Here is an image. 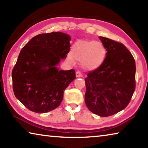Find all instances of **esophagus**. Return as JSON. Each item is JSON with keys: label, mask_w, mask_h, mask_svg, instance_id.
<instances>
[{"label": "esophagus", "mask_w": 148, "mask_h": 148, "mask_svg": "<svg viewBox=\"0 0 148 148\" xmlns=\"http://www.w3.org/2000/svg\"><path fill=\"white\" fill-rule=\"evenodd\" d=\"M76 77H82V73H81V72H80L79 71H77V72H76Z\"/></svg>", "instance_id": "esophagus-1"}]
</instances>
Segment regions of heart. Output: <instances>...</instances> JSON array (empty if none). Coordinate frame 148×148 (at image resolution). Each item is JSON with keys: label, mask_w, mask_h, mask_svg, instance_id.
<instances>
[{"label": "heart", "mask_w": 148, "mask_h": 148, "mask_svg": "<svg viewBox=\"0 0 148 148\" xmlns=\"http://www.w3.org/2000/svg\"><path fill=\"white\" fill-rule=\"evenodd\" d=\"M71 57L80 62L84 69L93 70L101 66L106 56V49L103 44L99 42L78 41L72 47Z\"/></svg>", "instance_id": "obj_1"}]
</instances>
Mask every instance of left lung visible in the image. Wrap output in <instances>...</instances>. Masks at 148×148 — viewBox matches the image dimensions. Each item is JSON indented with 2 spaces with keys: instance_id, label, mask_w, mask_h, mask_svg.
<instances>
[{
  "instance_id": "8db88e82",
  "label": "left lung",
  "mask_w": 148,
  "mask_h": 148,
  "mask_svg": "<svg viewBox=\"0 0 148 148\" xmlns=\"http://www.w3.org/2000/svg\"><path fill=\"white\" fill-rule=\"evenodd\" d=\"M107 53L101 66L85 79V102L92 113L108 117L127 107L133 95L136 64L133 56L123 44L100 36Z\"/></svg>"
}]
</instances>
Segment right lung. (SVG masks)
I'll return each mask as SVG.
<instances>
[{"instance_id": "right-lung-1", "label": "right lung", "mask_w": 148, "mask_h": 148, "mask_svg": "<svg viewBox=\"0 0 148 148\" xmlns=\"http://www.w3.org/2000/svg\"><path fill=\"white\" fill-rule=\"evenodd\" d=\"M71 36L61 32L34 36L20 51L12 70L15 96L29 110L46 113L58 107L76 78L75 71L56 66L70 51Z\"/></svg>"}]
</instances>
